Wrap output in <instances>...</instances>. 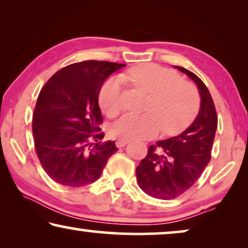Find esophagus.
Listing matches in <instances>:
<instances>
[{
	"label": "esophagus",
	"instance_id": "esophagus-1",
	"mask_svg": "<svg viewBox=\"0 0 248 248\" xmlns=\"http://www.w3.org/2000/svg\"><path fill=\"white\" fill-rule=\"evenodd\" d=\"M128 143V141H126V140H118V141H116V147L117 148H122V147H124L125 144H127Z\"/></svg>",
	"mask_w": 248,
	"mask_h": 248
}]
</instances>
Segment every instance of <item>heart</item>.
<instances>
[{"label": "heart", "mask_w": 248, "mask_h": 248, "mask_svg": "<svg viewBox=\"0 0 248 248\" xmlns=\"http://www.w3.org/2000/svg\"><path fill=\"white\" fill-rule=\"evenodd\" d=\"M124 78L149 96L147 113L125 114L111 125L110 134L121 140H145L162 128L166 134H177L194 121L200 109V96L193 84L182 81L175 71L157 64H141ZM123 79L113 77L99 91V105L107 116L113 117L123 108Z\"/></svg>", "instance_id": "heart-1"}]
</instances>
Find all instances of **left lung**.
Listing matches in <instances>:
<instances>
[{"label": "left lung", "instance_id": "obj_1", "mask_svg": "<svg viewBox=\"0 0 248 248\" xmlns=\"http://www.w3.org/2000/svg\"><path fill=\"white\" fill-rule=\"evenodd\" d=\"M175 67L194 81L201 105L198 116L184 132L150 145L137 167L140 188L152 198L161 200L177 198L201 177L211 159L218 126L215 104L203 81L184 67Z\"/></svg>", "mask_w": 248, "mask_h": 248}]
</instances>
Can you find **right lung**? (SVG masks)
<instances>
[{"instance_id": "add662e5", "label": "right lung", "mask_w": 248, "mask_h": 248, "mask_svg": "<svg viewBox=\"0 0 248 248\" xmlns=\"http://www.w3.org/2000/svg\"><path fill=\"white\" fill-rule=\"evenodd\" d=\"M123 66L104 61L71 64L40 90L32 115L33 141L40 164L54 182L71 187L91 184L118 150L114 141L99 142L104 133L98 97L105 80Z\"/></svg>"}]
</instances>
